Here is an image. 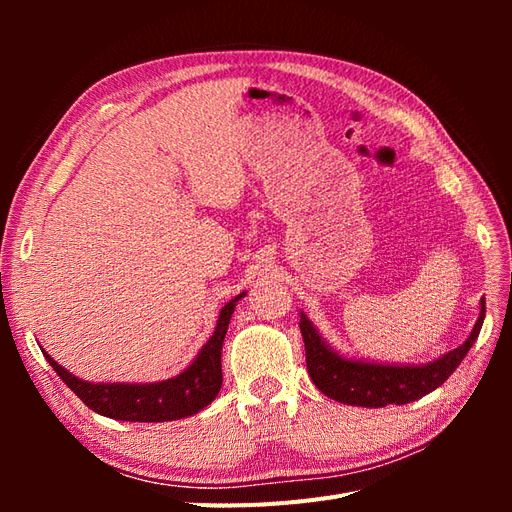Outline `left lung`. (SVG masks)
Wrapping results in <instances>:
<instances>
[{"label": "left lung", "mask_w": 512, "mask_h": 512, "mask_svg": "<svg viewBox=\"0 0 512 512\" xmlns=\"http://www.w3.org/2000/svg\"><path fill=\"white\" fill-rule=\"evenodd\" d=\"M480 305H483L480 316L466 344L423 367H393L342 359V356L329 350V346L322 342L312 327V322L301 314L299 327L305 342L307 374L324 395L348 406L382 408L389 404H410V401L436 391L459 367L463 356L476 342L480 327H483L485 301H480Z\"/></svg>", "instance_id": "1"}]
</instances>
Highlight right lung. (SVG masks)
I'll list each match as a JSON object with an SVG mask.
<instances>
[{
	"mask_svg": "<svg viewBox=\"0 0 512 512\" xmlns=\"http://www.w3.org/2000/svg\"><path fill=\"white\" fill-rule=\"evenodd\" d=\"M239 297L226 303L220 312L218 327H215L209 342L200 350L196 361L179 374L158 384H91L74 378L72 374L57 365L44 350L46 361L57 371L70 391L79 397L83 404L102 416L115 418V421L134 423H162L177 421V418L192 416L209 406L215 395L222 389V344L235 303Z\"/></svg>",
	"mask_w": 512,
	"mask_h": 512,
	"instance_id": "add662e5",
	"label": "right lung"
}]
</instances>
